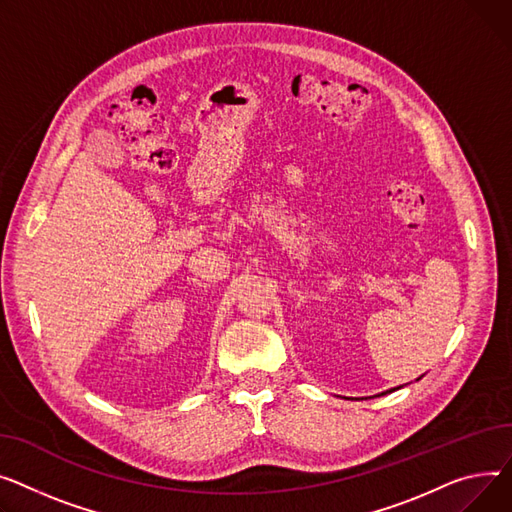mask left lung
Listing matches in <instances>:
<instances>
[{
	"instance_id": "1",
	"label": "left lung",
	"mask_w": 512,
	"mask_h": 512,
	"mask_svg": "<svg viewBox=\"0 0 512 512\" xmlns=\"http://www.w3.org/2000/svg\"><path fill=\"white\" fill-rule=\"evenodd\" d=\"M393 390H395V388H390V390H386V393H393ZM382 395H384V393H382Z\"/></svg>"
}]
</instances>
